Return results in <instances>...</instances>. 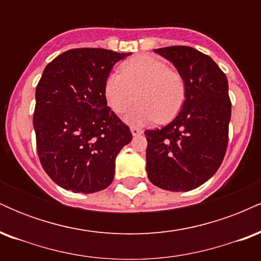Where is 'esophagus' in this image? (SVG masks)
I'll return each instance as SVG.
<instances>
[{
  "instance_id": "1",
  "label": "esophagus",
  "mask_w": 261,
  "mask_h": 261,
  "mask_svg": "<svg viewBox=\"0 0 261 261\" xmlns=\"http://www.w3.org/2000/svg\"><path fill=\"white\" fill-rule=\"evenodd\" d=\"M131 134H133V136H140L142 134V130L137 127H131Z\"/></svg>"
}]
</instances>
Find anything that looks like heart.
Instances as JSON below:
<instances>
[{
    "instance_id": "heart-1",
    "label": "heart",
    "mask_w": 261,
    "mask_h": 261,
    "mask_svg": "<svg viewBox=\"0 0 261 261\" xmlns=\"http://www.w3.org/2000/svg\"><path fill=\"white\" fill-rule=\"evenodd\" d=\"M139 98L140 104L125 116L130 125L166 122L184 104L187 86L182 76L162 60L149 55L134 58L121 66V73L108 76L104 95L113 112L121 114Z\"/></svg>"
}]
</instances>
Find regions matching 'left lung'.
I'll return each instance as SVG.
<instances>
[{
  "instance_id": "8db88e82",
  "label": "left lung",
  "mask_w": 261,
  "mask_h": 261,
  "mask_svg": "<svg viewBox=\"0 0 261 261\" xmlns=\"http://www.w3.org/2000/svg\"><path fill=\"white\" fill-rule=\"evenodd\" d=\"M154 53L181 74L187 95L172 122L146 130V170L155 187L193 190L207 181L222 163L228 145L230 100L226 74L210 56L190 46H168Z\"/></svg>"
}]
</instances>
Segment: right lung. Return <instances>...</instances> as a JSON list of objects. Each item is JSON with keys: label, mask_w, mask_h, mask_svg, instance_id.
<instances>
[{"label": "right lung", "mask_w": 261, "mask_h": 261, "mask_svg": "<svg viewBox=\"0 0 261 261\" xmlns=\"http://www.w3.org/2000/svg\"><path fill=\"white\" fill-rule=\"evenodd\" d=\"M127 54L72 49L45 67L33 116L39 160L56 184L92 194L112 184L115 158L133 135L108 107L104 85Z\"/></svg>", "instance_id": "add662e5"}]
</instances>
